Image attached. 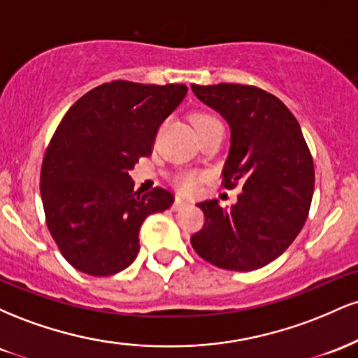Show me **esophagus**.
I'll return each mask as SVG.
<instances>
[{
    "instance_id": "obj_1",
    "label": "esophagus",
    "mask_w": 358,
    "mask_h": 358,
    "mask_svg": "<svg viewBox=\"0 0 358 358\" xmlns=\"http://www.w3.org/2000/svg\"><path fill=\"white\" fill-rule=\"evenodd\" d=\"M190 203V200L183 199V196H176L175 199V203H173V208H180V207H185V205Z\"/></svg>"
}]
</instances>
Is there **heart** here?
Masks as SVG:
<instances>
[{
    "instance_id": "heart-1",
    "label": "heart",
    "mask_w": 358,
    "mask_h": 358,
    "mask_svg": "<svg viewBox=\"0 0 358 358\" xmlns=\"http://www.w3.org/2000/svg\"><path fill=\"white\" fill-rule=\"evenodd\" d=\"M192 122L193 126H195V129H202L205 126H210V124H217V122H220L219 119L215 116H212V114H207V113H196L195 116L192 117ZM175 185L180 188L182 192H187L190 193L196 188V185H199V175L193 173V171H182V173H178L175 176Z\"/></svg>"
}]
</instances>
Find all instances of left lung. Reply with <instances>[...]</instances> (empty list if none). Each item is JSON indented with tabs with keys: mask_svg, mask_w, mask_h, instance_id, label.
Wrapping results in <instances>:
<instances>
[{
	"mask_svg": "<svg viewBox=\"0 0 358 358\" xmlns=\"http://www.w3.org/2000/svg\"><path fill=\"white\" fill-rule=\"evenodd\" d=\"M231 127L224 187H239L237 203L205 200L202 231L192 245L217 268H264L289 248L305 225L315 190L313 158L291 110L273 94L241 84L192 85Z\"/></svg>",
	"mask_w": 358,
	"mask_h": 358,
	"instance_id": "obj_1",
	"label": "left lung"
}]
</instances>
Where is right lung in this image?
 Returning a JSON list of instances; mask_svg holds the SVG:
<instances>
[{"label":"right lung","instance_id":"add662e5","mask_svg":"<svg viewBox=\"0 0 358 358\" xmlns=\"http://www.w3.org/2000/svg\"><path fill=\"white\" fill-rule=\"evenodd\" d=\"M183 84L113 80L67 110L45 151L40 193L62 256L90 276L126 269L148 215L171 207L165 188L134 192L129 170L150 156L158 127L187 96Z\"/></svg>","mask_w":358,"mask_h":358}]
</instances>
